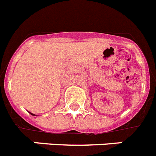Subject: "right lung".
I'll use <instances>...</instances> for the list:
<instances>
[{"mask_svg":"<svg viewBox=\"0 0 156 156\" xmlns=\"http://www.w3.org/2000/svg\"><path fill=\"white\" fill-rule=\"evenodd\" d=\"M29 114H31V115H33V116H37V115H35V114H32V113H31V112H29Z\"/></svg>","mask_w":156,"mask_h":156,"instance_id":"right-lung-1","label":"right lung"}]
</instances>
